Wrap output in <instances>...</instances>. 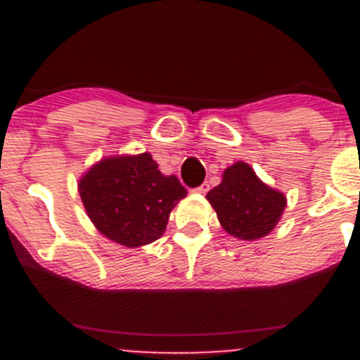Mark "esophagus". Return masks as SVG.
Masks as SVG:
<instances>
[{"label": "esophagus", "instance_id": "34e87169", "mask_svg": "<svg viewBox=\"0 0 360 360\" xmlns=\"http://www.w3.org/2000/svg\"><path fill=\"white\" fill-rule=\"evenodd\" d=\"M209 187H211V186H209L207 182H203L202 186L196 187V193H200V195H205V193H207V191H209Z\"/></svg>", "mask_w": 360, "mask_h": 360}]
</instances>
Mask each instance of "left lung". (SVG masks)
Returning <instances> with one entry per match:
<instances>
[{"label": "left lung", "mask_w": 360, "mask_h": 360, "mask_svg": "<svg viewBox=\"0 0 360 360\" xmlns=\"http://www.w3.org/2000/svg\"><path fill=\"white\" fill-rule=\"evenodd\" d=\"M207 200L221 227L247 241L266 236L287 207L285 195L263 184L245 162L229 165L221 184L207 193Z\"/></svg>", "instance_id": "8db88e82"}]
</instances>
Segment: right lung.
<instances>
[{
  "label": "right lung",
  "mask_w": 360,
  "mask_h": 360,
  "mask_svg": "<svg viewBox=\"0 0 360 360\" xmlns=\"http://www.w3.org/2000/svg\"><path fill=\"white\" fill-rule=\"evenodd\" d=\"M79 195L95 227L124 247H141L164 234L171 211L186 187L165 176L149 153L110 157L79 180Z\"/></svg>",
  "instance_id": "obj_1"
}]
</instances>
